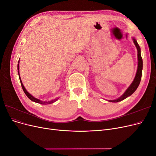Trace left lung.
<instances>
[{"label":"left lung","mask_w":156,"mask_h":156,"mask_svg":"<svg viewBox=\"0 0 156 156\" xmlns=\"http://www.w3.org/2000/svg\"><path fill=\"white\" fill-rule=\"evenodd\" d=\"M133 42L136 46V49H137V52H138V68H137V71H136V73L135 75V77L133 80V83H131V85L129 86V87L126 90V91L124 92V94L122 95L120 98H119V99L115 100H110L109 101L111 102H119L120 101L122 100H124L126 98H127L128 96H131L132 94H133L136 90L137 88V87H139L140 80H141V77H142V70H143V59L142 57H141L140 55V47L139 45V44H137L135 39H133Z\"/></svg>","instance_id":"left-lung-1"}]
</instances>
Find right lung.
Segmentation results:
<instances>
[{
    "label": "right lung",
    "mask_w": 156,
    "mask_h": 156,
    "mask_svg": "<svg viewBox=\"0 0 156 156\" xmlns=\"http://www.w3.org/2000/svg\"><path fill=\"white\" fill-rule=\"evenodd\" d=\"M19 62H20V61L18 62V65H17V69L19 70V69H20V66H19ZM18 74H19V77H20V82H21V87H22V88L23 90V91H24L25 94H26V96L29 98L30 100H32V101H34V102H36V103H40V104H49V103H54L55 102V101L57 100V99H56V100H52L51 101H41V100H38V99L37 98H35L34 97H33L31 94H30L29 92H28L27 91V90L25 89V88L24 87V86H23V84L22 83V81L21 80V78H20V73H19V71H18Z\"/></svg>",
    "instance_id": "right-lung-1"
}]
</instances>
